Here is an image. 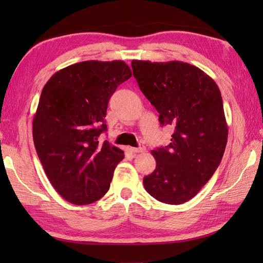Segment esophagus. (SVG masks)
I'll use <instances>...</instances> for the list:
<instances>
[{"label":"esophagus","instance_id":"esophagus-1","mask_svg":"<svg viewBox=\"0 0 263 263\" xmlns=\"http://www.w3.org/2000/svg\"><path fill=\"white\" fill-rule=\"evenodd\" d=\"M130 150L132 153H143V152H146V147L144 146H140V147H138V148H130Z\"/></svg>","mask_w":263,"mask_h":263}]
</instances>
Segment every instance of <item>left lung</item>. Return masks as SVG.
Listing matches in <instances>:
<instances>
[{
	"mask_svg": "<svg viewBox=\"0 0 263 263\" xmlns=\"http://www.w3.org/2000/svg\"><path fill=\"white\" fill-rule=\"evenodd\" d=\"M133 76L174 133L167 147L153 150L156 170L144 176L146 191L160 202L192 199L219 166L228 127L219 88L202 70L181 61H132Z\"/></svg>",
	"mask_w": 263,
	"mask_h": 263,
	"instance_id": "left-lung-1",
	"label": "left lung"
}]
</instances>
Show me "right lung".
<instances>
[{"mask_svg": "<svg viewBox=\"0 0 263 263\" xmlns=\"http://www.w3.org/2000/svg\"><path fill=\"white\" fill-rule=\"evenodd\" d=\"M132 72L123 61H85L58 71L44 86L32 121L33 143L54 189L73 204L108 191L124 153L99 136L108 100Z\"/></svg>", "mask_w": 263, "mask_h": 263, "instance_id": "1", "label": "right lung"}]
</instances>
